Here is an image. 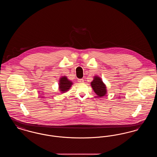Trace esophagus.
I'll return each instance as SVG.
<instances>
[{"instance_id":"1","label":"esophagus","mask_w":157,"mask_h":157,"mask_svg":"<svg viewBox=\"0 0 157 157\" xmlns=\"http://www.w3.org/2000/svg\"><path fill=\"white\" fill-rule=\"evenodd\" d=\"M78 81L79 82H80V83H82V82H83V79H78Z\"/></svg>"}]
</instances>
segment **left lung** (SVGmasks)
Instances as JSON below:
<instances>
[{
    "label": "left lung",
    "instance_id": "8db88e82",
    "mask_svg": "<svg viewBox=\"0 0 157 157\" xmlns=\"http://www.w3.org/2000/svg\"><path fill=\"white\" fill-rule=\"evenodd\" d=\"M91 86L95 94L99 97L105 96L106 94V87L102 79L98 77L95 76L92 82L90 83Z\"/></svg>",
    "mask_w": 157,
    "mask_h": 157
}]
</instances>
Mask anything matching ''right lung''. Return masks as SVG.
<instances>
[{
	"label": "right lung",
	"mask_w": 157,
	"mask_h": 157,
	"mask_svg": "<svg viewBox=\"0 0 157 157\" xmlns=\"http://www.w3.org/2000/svg\"><path fill=\"white\" fill-rule=\"evenodd\" d=\"M72 85V82L67 79V78L64 76L60 78L59 86L60 91L61 93H64L70 89L71 86Z\"/></svg>",
	"instance_id": "1"
}]
</instances>
